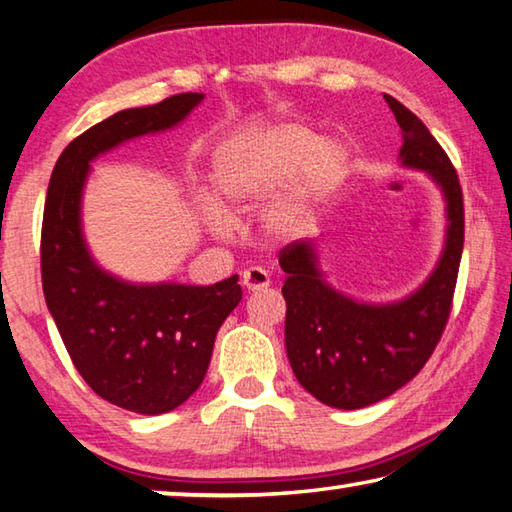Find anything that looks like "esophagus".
Segmentation results:
<instances>
[{"label":"esophagus","instance_id":"esophagus-1","mask_svg":"<svg viewBox=\"0 0 512 512\" xmlns=\"http://www.w3.org/2000/svg\"><path fill=\"white\" fill-rule=\"evenodd\" d=\"M243 285L247 292H260V289L269 287V274L260 267H249L243 272Z\"/></svg>","mask_w":512,"mask_h":512}]
</instances>
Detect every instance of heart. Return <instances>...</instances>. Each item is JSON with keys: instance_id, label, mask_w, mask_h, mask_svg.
I'll return each mask as SVG.
<instances>
[{"instance_id": "heart-1", "label": "heart", "mask_w": 512, "mask_h": 512, "mask_svg": "<svg viewBox=\"0 0 512 512\" xmlns=\"http://www.w3.org/2000/svg\"><path fill=\"white\" fill-rule=\"evenodd\" d=\"M350 176V153L296 122H283L229 144L214 162V200L205 223L218 238H231L234 220L256 209L274 190L260 223L267 236L285 238L310 223Z\"/></svg>"}]
</instances>
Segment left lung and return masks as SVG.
<instances>
[{
  "label": "left lung",
  "instance_id": "8db88e82",
  "mask_svg": "<svg viewBox=\"0 0 512 512\" xmlns=\"http://www.w3.org/2000/svg\"><path fill=\"white\" fill-rule=\"evenodd\" d=\"M385 102L401 127V165L426 171L446 200V243L426 283L397 303H359L325 283L310 240L289 243L278 254L287 274L289 365L312 397L341 410L390 397L426 365L448 323L464 249V198L455 167L417 115L392 95Z\"/></svg>",
  "mask_w": 512,
  "mask_h": 512
}]
</instances>
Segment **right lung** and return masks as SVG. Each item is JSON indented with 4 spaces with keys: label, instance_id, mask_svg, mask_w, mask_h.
<instances>
[{
    "label": "right lung",
    "instance_id": "1",
    "mask_svg": "<svg viewBox=\"0 0 512 512\" xmlns=\"http://www.w3.org/2000/svg\"><path fill=\"white\" fill-rule=\"evenodd\" d=\"M205 95L178 93L124 109L77 136L57 158L42 223V287L73 365L113 406L162 414L205 379L214 341L243 298L238 276L216 285H136L95 263L82 236L91 162L118 144L176 127Z\"/></svg>",
    "mask_w": 512,
    "mask_h": 512
}]
</instances>
